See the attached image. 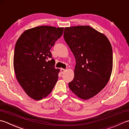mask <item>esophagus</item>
<instances>
[{"label": "esophagus", "mask_w": 129, "mask_h": 129, "mask_svg": "<svg viewBox=\"0 0 129 129\" xmlns=\"http://www.w3.org/2000/svg\"><path fill=\"white\" fill-rule=\"evenodd\" d=\"M65 71H66V70L65 69H63V68H61V73H62V74H63V73H64Z\"/></svg>", "instance_id": "esophagus-1"}]
</instances>
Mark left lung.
<instances>
[{
	"mask_svg": "<svg viewBox=\"0 0 129 129\" xmlns=\"http://www.w3.org/2000/svg\"><path fill=\"white\" fill-rule=\"evenodd\" d=\"M63 36L76 62L74 78L68 86L78 98L90 99L106 86L111 77V44L103 33L88 25L66 27Z\"/></svg>",
	"mask_w": 129,
	"mask_h": 129,
	"instance_id": "obj_1",
	"label": "left lung"
}]
</instances>
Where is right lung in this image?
<instances>
[{"label":"right lung","instance_id":"right-lung-1","mask_svg":"<svg viewBox=\"0 0 129 129\" xmlns=\"http://www.w3.org/2000/svg\"><path fill=\"white\" fill-rule=\"evenodd\" d=\"M63 28L39 26L25 30L17 41L13 66L18 82L35 100L51 92L58 78L50 49L62 36Z\"/></svg>","mask_w":129,"mask_h":129}]
</instances>
